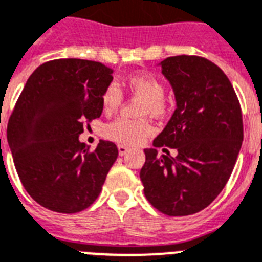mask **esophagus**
<instances>
[{
  "label": "esophagus",
  "instance_id": "1",
  "mask_svg": "<svg viewBox=\"0 0 262 262\" xmlns=\"http://www.w3.org/2000/svg\"><path fill=\"white\" fill-rule=\"evenodd\" d=\"M118 150H119V156H125L127 152H128L129 148L127 146H123V144H119L118 146Z\"/></svg>",
  "mask_w": 262,
  "mask_h": 262
}]
</instances>
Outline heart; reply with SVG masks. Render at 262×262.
Returning <instances> with one entry per match:
<instances>
[{"instance_id":"obj_1","label":"heart","mask_w":262,"mask_h":262,"mask_svg":"<svg viewBox=\"0 0 262 262\" xmlns=\"http://www.w3.org/2000/svg\"><path fill=\"white\" fill-rule=\"evenodd\" d=\"M129 91L135 97L144 100L141 108V115L160 116L166 112L165 101V86L160 79L148 73H135L127 79ZM123 92L118 82H111L102 93L101 105L105 112L118 110L123 102ZM106 139L120 144H138L143 142L148 135L152 134V127L147 120H129L120 118L106 124L102 129Z\"/></svg>"}]
</instances>
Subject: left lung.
Segmentation results:
<instances>
[{
    "label": "left lung",
    "mask_w": 262,
    "mask_h": 262,
    "mask_svg": "<svg viewBox=\"0 0 262 262\" xmlns=\"http://www.w3.org/2000/svg\"><path fill=\"white\" fill-rule=\"evenodd\" d=\"M162 74L176 96L174 114L146 148L141 169L144 196L169 216L204 210L229 181L244 141L239 101L234 88L211 60L196 55L169 56ZM176 148L178 156H158Z\"/></svg>",
    "instance_id": "8db88e82"
}]
</instances>
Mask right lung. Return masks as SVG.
<instances>
[{"mask_svg": "<svg viewBox=\"0 0 262 262\" xmlns=\"http://www.w3.org/2000/svg\"><path fill=\"white\" fill-rule=\"evenodd\" d=\"M114 70L85 59H54L31 74L8 121V143L23 187L47 210L74 214L95 203L118 158L116 144L91 151L78 137L102 112Z\"/></svg>", "mask_w": 262, "mask_h": 262, "instance_id": "right-lung-1", "label": "right lung"}]
</instances>
